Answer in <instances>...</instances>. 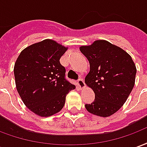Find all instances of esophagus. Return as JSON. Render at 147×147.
Returning a JSON list of instances; mask_svg holds the SVG:
<instances>
[{
  "mask_svg": "<svg viewBox=\"0 0 147 147\" xmlns=\"http://www.w3.org/2000/svg\"><path fill=\"white\" fill-rule=\"evenodd\" d=\"M77 84H78V86L80 87V90L84 89V88H85V86H86V85H85V83H84V81H83V80H82V79H80V80H78Z\"/></svg>",
  "mask_w": 147,
  "mask_h": 147,
  "instance_id": "obj_1",
  "label": "esophagus"
}]
</instances>
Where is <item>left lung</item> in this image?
Segmentation results:
<instances>
[{"label": "left lung", "mask_w": 147, "mask_h": 147, "mask_svg": "<svg viewBox=\"0 0 147 147\" xmlns=\"http://www.w3.org/2000/svg\"><path fill=\"white\" fill-rule=\"evenodd\" d=\"M80 49L90 63L85 83L95 94L94 102L85 107L94 115L109 117L122 107L131 92L136 64L127 52L105 40L82 45Z\"/></svg>", "instance_id": "1"}]
</instances>
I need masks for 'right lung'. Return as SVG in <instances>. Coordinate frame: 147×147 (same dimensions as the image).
<instances>
[{"instance_id": "obj_1", "label": "right lung", "mask_w": 147, "mask_h": 147, "mask_svg": "<svg viewBox=\"0 0 147 147\" xmlns=\"http://www.w3.org/2000/svg\"><path fill=\"white\" fill-rule=\"evenodd\" d=\"M67 47L45 39L25 48L15 63L16 89L24 105L40 117L57 113L76 86L65 79L60 59Z\"/></svg>"}]
</instances>
